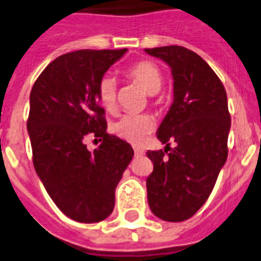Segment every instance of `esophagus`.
I'll return each instance as SVG.
<instances>
[{
	"mask_svg": "<svg viewBox=\"0 0 261 261\" xmlns=\"http://www.w3.org/2000/svg\"><path fill=\"white\" fill-rule=\"evenodd\" d=\"M144 149H141V148H139V146H135V154L136 155H142L144 154Z\"/></svg>",
	"mask_w": 261,
	"mask_h": 261,
	"instance_id": "obj_1",
	"label": "esophagus"
}]
</instances>
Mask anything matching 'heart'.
Here are the masks:
<instances>
[{
	"instance_id": "obj_1",
	"label": "heart",
	"mask_w": 261,
	"mask_h": 261,
	"mask_svg": "<svg viewBox=\"0 0 261 261\" xmlns=\"http://www.w3.org/2000/svg\"><path fill=\"white\" fill-rule=\"evenodd\" d=\"M125 75L133 83L140 86L148 95H155L161 90L162 73L153 62L140 61L125 70ZM117 84L115 77L104 75L97 83V97L104 108L112 109L116 104ZM154 119L150 115H124L112 125L117 137L132 144H140L146 135L154 129Z\"/></svg>"
}]
</instances>
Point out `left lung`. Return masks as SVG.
<instances>
[{
	"label": "left lung",
	"instance_id": "obj_1",
	"mask_svg": "<svg viewBox=\"0 0 261 261\" xmlns=\"http://www.w3.org/2000/svg\"><path fill=\"white\" fill-rule=\"evenodd\" d=\"M145 53L168 64L174 80V99L157 129V139L166 144L165 152H146L153 162L146 178L148 203L160 219L182 222L203 206L226 164L231 128L227 93L217 73L194 51L164 46ZM169 141L176 142L174 149Z\"/></svg>",
	"mask_w": 261,
	"mask_h": 261
}]
</instances>
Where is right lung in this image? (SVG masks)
Segmentation results:
<instances>
[{"instance_id": "right-lung-1", "label": "right lung", "mask_w": 261, "mask_h": 261, "mask_svg": "<svg viewBox=\"0 0 261 261\" xmlns=\"http://www.w3.org/2000/svg\"><path fill=\"white\" fill-rule=\"evenodd\" d=\"M121 50H77L58 57L39 75L30 93L28 132L33 164L59 210L80 223L111 215L115 190L133 158L128 142L107 133L97 83ZM88 134L102 144L90 152Z\"/></svg>"}]
</instances>
